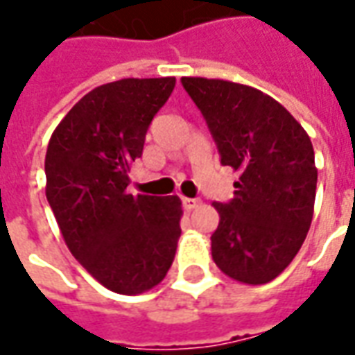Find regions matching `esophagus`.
I'll list each match as a JSON object with an SVG mask.
<instances>
[{
	"label": "esophagus",
	"instance_id": "obj_1",
	"mask_svg": "<svg viewBox=\"0 0 355 355\" xmlns=\"http://www.w3.org/2000/svg\"><path fill=\"white\" fill-rule=\"evenodd\" d=\"M182 202H183V209L187 210V212L193 209H197V207L201 205V201H199V199H189V197H183Z\"/></svg>",
	"mask_w": 355,
	"mask_h": 355
}]
</instances>
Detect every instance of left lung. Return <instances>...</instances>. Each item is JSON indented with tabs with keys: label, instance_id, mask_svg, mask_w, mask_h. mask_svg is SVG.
Segmentation results:
<instances>
[{
	"label": "left lung",
	"instance_id": "obj_1",
	"mask_svg": "<svg viewBox=\"0 0 355 355\" xmlns=\"http://www.w3.org/2000/svg\"><path fill=\"white\" fill-rule=\"evenodd\" d=\"M201 110L220 162L239 173L230 202H212L210 236L220 270L243 284H266L294 261L309 232L317 189L309 135L280 102L232 80L183 77Z\"/></svg>",
	"mask_w": 355,
	"mask_h": 355
}]
</instances>
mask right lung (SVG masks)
Here are the masks:
<instances>
[{"label": "right lung", "instance_id": "obj_1", "mask_svg": "<svg viewBox=\"0 0 355 355\" xmlns=\"http://www.w3.org/2000/svg\"><path fill=\"white\" fill-rule=\"evenodd\" d=\"M175 77L100 85L71 107L46 150V197L61 236L100 284L123 295L160 284L182 236L180 197L127 193L146 129Z\"/></svg>", "mask_w": 355, "mask_h": 355}]
</instances>
